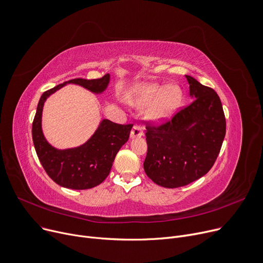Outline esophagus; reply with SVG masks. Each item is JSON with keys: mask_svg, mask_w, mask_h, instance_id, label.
<instances>
[{"mask_svg": "<svg viewBox=\"0 0 263 263\" xmlns=\"http://www.w3.org/2000/svg\"><path fill=\"white\" fill-rule=\"evenodd\" d=\"M143 135H144V132H143L142 128L139 127V125H134V127L132 128V130H131V133H130L131 139L141 138V136H143Z\"/></svg>", "mask_w": 263, "mask_h": 263, "instance_id": "34e87169", "label": "esophagus"}]
</instances>
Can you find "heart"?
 Returning <instances> with one entry per match:
<instances>
[{"instance_id":"b5f03b06","label":"heart","mask_w":263,"mask_h":263,"mask_svg":"<svg viewBox=\"0 0 263 263\" xmlns=\"http://www.w3.org/2000/svg\"><path fill=\"white\" fill-rule=\"evenodd\" d=\"M132 104L139 108L152 105L147 109V119L160 123L173 116L179 108L182 100V92L178 86L139 84L131 90Z\"/></svg>"}]
</instances>
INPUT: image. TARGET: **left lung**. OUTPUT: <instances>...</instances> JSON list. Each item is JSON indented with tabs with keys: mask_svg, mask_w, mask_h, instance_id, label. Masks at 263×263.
I'll list each match as a JSON object with an SVG mask.
<instances>
[{
	"mask_svg": "<svg viewBox=\"0 0 263 263\" xmlns=\"http://www.w3.org/2000/svg\"><path fill=\"white\" fill-rule=\"evenodd\" d=\"M193 100L171 121L146 128V175L165 188L186 186L206 174L226 135L221 101L212 88L185 75Z\"/></svg>",
	"mask_w": 263,
	"mask_h": 263,
	"instance_id": "8db88e82",
	"label": "left lung"
}]
</instances>
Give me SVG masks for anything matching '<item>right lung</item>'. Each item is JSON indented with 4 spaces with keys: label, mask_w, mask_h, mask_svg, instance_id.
<instances>
[{
    "label": "right lung",
    "mask_w": 263,
    "mask_h": 263,
    "mask_svg": "<svg viewBox=\"0 0 263 263\" xmlns=\"http://www.w3.org/2000/svg\"><path fill=\"white\" fill-rule=\"evenodd\" d=\"M109 81L108 74L99 79H71L47 90L39 101L32 124L33 144L44 170L61 187L84 190L100 185L108 176L117 153L129 140L133 124H118L102 119L95 133L84 144L59 149L47 141L43 132L42 116L45 102L66 85H77L95 95H101L107 89Z\"/></svg>",
    "instance_id": "add662e5"
}]
</instances>
